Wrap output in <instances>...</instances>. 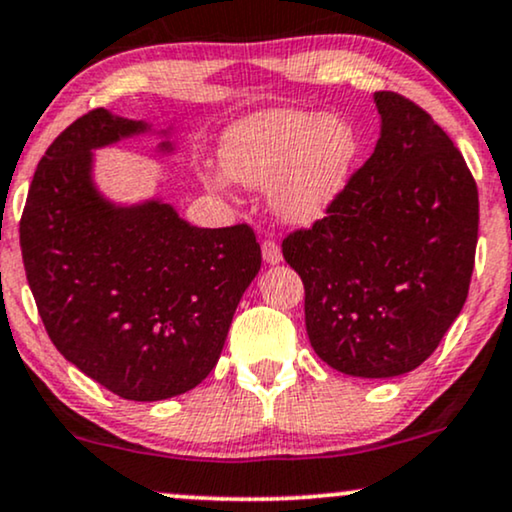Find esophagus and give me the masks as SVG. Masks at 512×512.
<instances>
[{"mask_svg": "<svg viewBox=\"0 0 512 512\" xmlns=\"http://www.w3.org/2000/svg\"><path fill=\"white\" fill-rule=\"evenodd\" d=\"M261 251H263V261L270 263V266H275V263L282 261V249H280V244L275 242V239H270V237L263 239Z\"/></svg>", "mask_w": 512, "mask_h": 512, "instance_id": "obj_1", "label": "esophagus"}]
</instances>
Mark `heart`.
<instances>
[{
    "instance_id": "1",
    "label": "heart",
    "mask_w": 512,
    "mask_h": 512,
    "mask_svg": "<svg viewBox=\"0 0 512 512\" xmlns=\"http://www.w3.org/2000/svg\"><path fill=\"white\" fill-rule=\"evenodd\" d=\"M356 132L342 118L270 109L232 123L220 142V163L246 187H273V206L289 223L325 216L356 161Z\"/></svg>"
}]
</instances>
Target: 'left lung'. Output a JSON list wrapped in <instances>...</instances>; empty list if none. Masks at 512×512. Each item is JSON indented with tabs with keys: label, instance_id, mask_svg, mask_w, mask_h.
<instances>
[{
	"label": "left lung",
	"instance_id": "obj_1",
	"mask_svg": "<svg viewBox=\"0 0 512 512\" xmlns=\"http://www.w3.org/2000/svg\"><path fill=\"white\" fill-rule=\"evenodd\" d=\"M382 135L325 216L282 239L304 282L313 351L353 377L425 363L449 330L475 270L477 182L422 106L375 92Z\"/></svg>",
	"mask_w": 512,
	"mask_h": 512
}]
</instances>
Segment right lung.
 I'll return each instance as SVG.
<instances>
[{"mask_svg": "<svg viewBox=\"0 0 512 512\" xmlns=\"http://www.w3.org/2000/svg\"><path fill=\"white\" fill-rule=\"evenodd\" d=\"M144 130L92 109L44 151L21 216L25 277L66 361L121 399L161 401L204 380L261 270L254 227H194L173 206L116 208L92 149Z\"/></svg>", "mask_w": 512, "mask_h": 512, "instance_id": "obj_1", "label": "right lung"}]
</instances>
